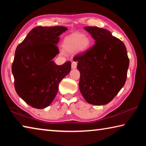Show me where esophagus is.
I'll list each match as a JSON object with an SVG mask.
<instances>
[{
  "instance_id": "obj_1",
  "label": "esophagus",
  "mask_w": 146,
  "mask_h": 146,
  "mask_svg": "<svg viewBox=\"0 0 146 146\" xmlns=\"http://www.w3.org/2000/svg\"><path fill=\"white\" fill-rule=\"evenodd\" d=\"M77 66V62H73L72 64H71V68L72 69H75Z\"/></svg>"
}]
</instances>
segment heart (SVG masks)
I'll list each match as a JSON object with an SVG mask.
<instances>
[{
  "label": "heart",
  "instance_id": "b5f03b06",
  "mask_svg": "<svg viewBox=\"0 0 146 146\" xmlns=\"http://www.w3.org/2000/svg\"><path fill=\"white\" fill-rule=\"evenodd\" d=\"M90 46V39L81 33H73L66 36L62 44L64 50L68 53L75 52L76 50L84 51Z\"/></svg>",
  "mask_w": 146,
  "mask_h": 146
}]
</instances>
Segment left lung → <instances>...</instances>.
<instances>
[{
  "instance_id": "1",
  "label": "left lung",
  "mask_w": 146,
  "mask_h": 146,
  "mask_svg": "<svg viewBox=\"0 0 146 146\" xmlns=\"http://www.w3.org/2000/svg\"><path fill=\"white\" fill-rule=\"evenodd\" d=\"M84 29L95 44L73 58L80 73L79 90L89 104H107L125 84L129 64L127 49L120 39L105 29Z\"/></svg>"
}]
</instances>
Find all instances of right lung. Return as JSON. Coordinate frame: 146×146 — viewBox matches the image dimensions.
Listing matches in <instances>:
<instances>
[{
  "instance_id": "1",
  "label": "right lung",
  "mask_w": 146,
  "mask_h": 146,
  "mask_svg": "<svg viewBox=\"0 0 146 146\" xmlns=\"http://www.w3.org/2000/svg\"><path fill=\"white\" fill-rule=\"evenodd\" d=\"M64 26H37L17 47L11 71L17 93L36 109L48 107L58 93L62 79L70 73L71 63L58 66L52 59L59 53V36Z\"/></svg>"
}]
</instances>
